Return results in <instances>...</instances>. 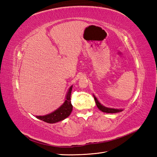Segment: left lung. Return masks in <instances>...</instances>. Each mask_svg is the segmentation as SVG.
I'll use <instances>...</instances> for the list:
<instances>
[{
  "label": "left lung",
  "mask_w": 157,
  "mask_h": 157,
  "mask_svg": "<svg viewBox=\"0 0 157 157\" xmlns=\"http://www.w3.org/2000/svg\"><path fill=\"white\" fill-rule=\"evenodd\" d=\"M94 98L95 100V102H96V106H97V107L98 108L99 110H101V111H102V112L107 113H116L121 112L123 111V109H116L106 107V106H103L102 105H101V103L99 102V101H98V99L96 98V97L94 95Z\"/></svg>",
  "instance_id": "1"
}]
</instances>
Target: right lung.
I'll return each instance as SVG.
<instances>
[{
  "label": "right lung",
  "instance_id": "1",
  "mask_svg": "<svg viewBox=\"0 0 157 157\" xmlns=\"http://www.w3.org/2000/svg\"><path fill=\"white\" fill-rule=\"evenodd\" d=\"M72 87L73 86L69 88L67 94L66 95L65 101L59 108L56 109V111L50 113V114L44 116H36V118L48 123H55L63 121L67 117H68L71 114L73 109V106L71 102V93Z\"/></svg>",
  "mask_w": 157,
  "mask_h": 157
}]
</instances>
